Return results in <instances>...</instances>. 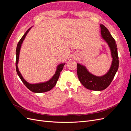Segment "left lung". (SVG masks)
Segmentation results:
<instances>
[{
	"instance_id": "left-lung-1",
	"label": "left lung",
	"mask_w": 131,
	"mask_h": 131,
	"mask_svg": "<svg viewBox=\"0 0 131 131\" xmlns=\"http://www.w3.org/2000/svg\"><path fill=\"white\" fill-rule=\"evenodd\" d=\"M100 26L102 37L108 43L113 58L112 66L108 72L102 77L95 76L91 74L85 66L77 63V74L79 81L86 89L93 91H102L108 88L117 72L119 64L115 40L103 25Z\"/></svg>"
}]
</instances>
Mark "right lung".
I'll list each match as a JSON object with an SVG mask.
<instances>
[{
	"mask_svg": "<svg viewBox=\"0 0 131 131\" xmlns=\"http://www.w3.org/2000/svg\"><path fill=\"white\" fill-rule=\"evenodd\" d=\"M31 28V27H30V28H29L26 31V32L25 33L24 35H23V36L21 38V39L19 40V41L18 42V44L17 45L16 51V72L18 75V77L21 79V80H22L23 84H25V85L29 90L32 91V92L34 93L45 92H47V91L51 90L53 88H54L55 85H56L57 81H58V79L59 78V75H60V73L62 72L65 63H62V64H60L58 66L56 72L55 73L54 75H53V77L48 81H46L45 82H43V83H40V84H29L28 82H27L25 79H23L22 75L21 74L20 72H19V71L18 70L17 64L18 62L19 51H20L21 45L23 42V41L24 40L26 35L28 33V31H29Z\"/></svg>",
	"mask_w": 131,
	"mask_h": 131,
	"instance_id": "1",
	"label": "right lung"
}]
</instances>
